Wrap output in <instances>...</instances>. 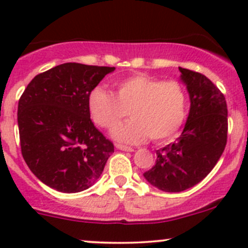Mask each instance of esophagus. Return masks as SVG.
Listing matches in <instances>:
<instances>
[{"instance_id": "esophagus-1", "label": "esophagus", "mask_w": 248, "mask_h": 248, "mask_svg": "<svg viewBox=\"0 0 248 248\" xmlns=\"http://www.w3.org/2000/svg\"><path fill=\"white\" fill-rule=\"evenodd\" d=\"M115 146H116V149L122 150V151H128V152H132V151H133V147H131V146H126V145L116 144V145H115Z\"/></svg>"}]
</instances>
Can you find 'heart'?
Wrapping results in <instances>:
<instances>
[{
	"label": "heart",
	"mask_w": 248,
	"mask_h": 248,
	"mask_svg": "<svg viewBox=\"0 0 248 248\" xmlns=\"http://www.w3.org/2000/svg\"><path fill=\"white\" fill-rule=\"evenodd\" d=\"M116 94L101 86L91 90L87 108L94 124L111 129L131 114L133 119L120 124L112 137L120 142L138 144L150 137L164 141L175 136L186 116V92L176 80L139 73L115 82Z\"/></svg>",
	"instance_id": "heart-1"
}]
</instances>
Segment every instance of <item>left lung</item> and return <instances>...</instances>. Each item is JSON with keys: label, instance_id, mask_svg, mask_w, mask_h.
<instances>
[{"label": "left lung", "instance_id": "8db88e82", "mask_svg": "<svg viewBox=\"0 0 248 248\" xmlns=\"http://www.w3.org/2000/svg\"><path fill=\"white\" fill-rule=\"evenodd\" d=\"M191 108L181 136L157 150L156 164L144 172L149 184L164 192H182L214 169L227 145L228 109L224 94L198 72L181 68Z\"/></svg>", "mask_w": 248, "mask_h": 248}]
</instances>
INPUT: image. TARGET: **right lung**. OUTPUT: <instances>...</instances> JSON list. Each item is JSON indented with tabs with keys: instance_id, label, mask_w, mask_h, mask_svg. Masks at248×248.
<instances>
[{
	"instance_id": "right-lung-1",
	"label": "right lung",
	"mask_w": 248,
	"mask_h": 248,
	"mask_svg": "<svg viewBox=\"0 0 248 248\" xmlns=\"http://www.w3.org/2000/svg\"><path fill=\"white\" fill-rule=\"evenodd\" d=\"M115 67L60 64L31 80L17 106L21 154L43 184L63 193L91 187L114 145L90 119L87 97Z\"/></svg>"
}]
</instances>
